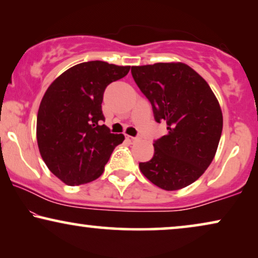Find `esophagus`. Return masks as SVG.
Segmentation results:
<instances>
[{"label": "esophagus", "instance_id": "34e87169", "mask_svg": "<svg viewBox=\"0 0 258 258\" xmlns=\"http://www.w3.org/2000/svg\"><path fill=\"white\" fill-rule=\"evenodd\" d=\"M126 140H129L130 142H135L137 140V137H133V136H126Z\"/></svg>", "mask_w": 258, "mask_h": 258}]
</instances>
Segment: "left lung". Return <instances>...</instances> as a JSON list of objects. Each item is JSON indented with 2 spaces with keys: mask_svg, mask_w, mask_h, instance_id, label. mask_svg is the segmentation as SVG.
Here are the masks:
<instances>
[{
  "mask_svg": "<svg viewBox=\"0 0 258 258\" xmlns=\"http://www.w3.org/2000/svg\"><path fill=\"white\" fill-rule=\"evenodd\" d=\"M137 87L151 103L155 121L168 134L154 141V156L142 174L161 189L178 190L200 178L220 142L223 117L209 84L184 63L132 67Z\"/></svg>",
  "mask_w": 258,
  "mask_h": 258,
  "instance_id": "left-lung-1",
  "label": "left lung"
}]
</instances>
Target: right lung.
Returning <instances> with one entry per match:
<instances>
[{"mask_svg":"<svg viewBox=\"0 0 258 258\" xmlns=\"http://www.w3.org/2000/svg\"><path fill=\"white\" fill-rule=\"evenodd\" d=\"M130 67L89 61L59 75L42 98L37 114V143L52 174L68 185L91 182L102 175L112 150L124 141L104 122L105 88L121 80Z\"/></svg>","mask_w":258,"mask_h":258,"instance_id":"1","label":"right lung"}]
</instances>
